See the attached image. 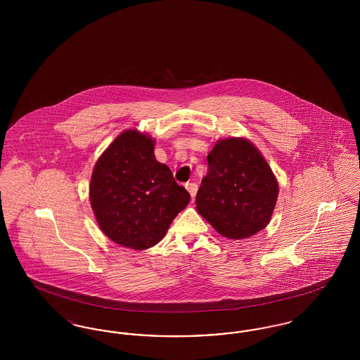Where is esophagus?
I'll list each match as a JSON object with an SVG mask.
<instances>
[{
	"instance_id": "esophagus-1",
	"label": "esophagus",
	"mask_w": 360,
	"mask_h": 360,
	"mask_svg": "<svg viewBox=\"0 0 360 360\" xmlns=\"http://www.w3.org/2000/svg\"><path fill=\"white\" fill-rule=\"evenodd\" d=\"M185 188L188 190V194L191 195V198H194L195 194H197V188H198V186H197L195 184H193V182H188V184L185 185Z\"/></svg>"
}]
</instances>
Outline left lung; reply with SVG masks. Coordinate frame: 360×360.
I'll return each instance as SVG.
<instances>
[{
    "instance_id": "8db88e82",
    "label": "left lung",
    "mask_w": 360,
    "mask_h": 360,
    "mask_svg": "<svg viewBox=\"0 0 360 360\" xmlns=\"http://www.w3.org/2000/svg\"><path fill=\"white\" fill-rule=\"evenodd\" d=\"M278 182L269 163L247 139L216 143L195 197L198 213L228 239L251 238L270 223Z\"/></svg>"
}]
</instances>
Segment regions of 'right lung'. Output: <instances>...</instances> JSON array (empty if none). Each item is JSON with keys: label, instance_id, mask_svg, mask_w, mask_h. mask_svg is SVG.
Instances as JSON below:
<instances>
[{"label": "right lung", "instance_id": "add662e5", "mask_svg": "<svg viewBox=\"0 0 360 360\" xmlns=\"http://www.w3.org/2000/svg\"><path fill=\"white\" fill-rule=\"evenodd\" d=\"M154 144L137 129L124 131L100 156L90 179V204L101 231L132 250L158 244L190 201L172 170L155 159Z\"/></svg>", "mask_w": 360, "mask_h": 360}]
</instances>
